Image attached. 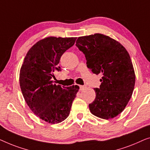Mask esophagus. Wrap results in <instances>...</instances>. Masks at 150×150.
Instances as JSON below:
<instances>
[{"label": "esophagus", "mask_w": 150, "mask_h": 150, "mask_svg": "<svg viewBox=\"0 0 150 150\" xmlns=\"http://www.w3.org/2000/svg\"><path fill=\"white\" fill-rule=\"evenodd\" d=\"M86 88V86H79L80 90H82L83 89V88Z\"/></svg>", "instance_id": "obj_1"}]
</instances>
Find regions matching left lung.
Returning a JSON list of instances; mask_svg holds the SVG:
<instances>
[{
  "mask_svg": "<svg viewBox=\"0 0 150 150\" xmlns=\"http://www.w3.org/2000/svg\"><path fill=\"white\" fill-rule=\"evenodd\" d=\"M76 46L85 55L94 74L102 75L96 98L89 104L92 114L109 120L122 113L131 98L135 75L130 57L119 42L101 34L79 37Z\"/></svg>",
  "mask_w": 150,
  "mask_h": 150,
  "instance_id": "obj_1",
  "label": "left lung"
}]
</instances>
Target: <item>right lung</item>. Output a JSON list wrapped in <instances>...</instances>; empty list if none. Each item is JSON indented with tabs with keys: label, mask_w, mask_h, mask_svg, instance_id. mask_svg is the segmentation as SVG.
Here are the masks:
<instances>
[{
	"label": "right lung",
	"mask_w": 150,
	"mask_h": 150,
	"mask_svg": "<svg viewBox=\"0 0 150 150\" xmlns=\"http://www.w3.org/2000/svg\"><path fill=\"white\" fill-rule=\"evenodd\" d=\"M77 38L47 37L28 52L20 73V85L25 101L35 114L44 121L58 124L70 113L79 86L62 87L54 83V73L60 71L62 54Z\"/></svg>",
	"instance_id": "add662e5"
}]
</instances>
